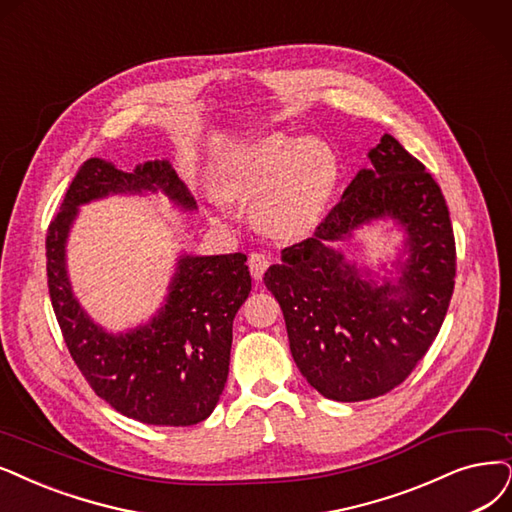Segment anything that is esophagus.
<instances>
[{
    "label": "esophagus",
    "mask_w": 512,
    "mask_h": 512,
    "mask_svg": "<svg viewBox=\"0 0 512 512\" xmlns=\"http://www.w3.org/2000/svg\"><path fill=\"white\" fill-rule=\"evenodd\" d=\"M268 266H270V259L266 253H251L249 255V270L255 280L263 278V272L268 270Z\"/></svg>",
    "instance_id": "obj_1"
}]
</instances>
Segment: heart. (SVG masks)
Instances as JSON below:
<instances>
[{"label": "heart", "mask_w": 512, "mask_h": 512, "mask_svg": "<svg viewBox=\"0 0 512 512\" xmlns=\"http://www.w3.org/2000/svg\"><path fill=\"white\" fill-rule=\"evenodd\" d=\"M255 215L276 234H301L323 215L337 183L335 151L320 139H255L227 158L219 175L225 196L255 194Z\"/></svg>", "instance_id": "obj_1"}]
</instances>
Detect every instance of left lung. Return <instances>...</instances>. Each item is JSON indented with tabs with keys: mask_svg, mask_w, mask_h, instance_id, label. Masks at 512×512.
Returning <instances> with one entry per match:
<instances>
[{
	"mask_svg": "<svg viewBox=\"0 0 512 512\" xmlns=\"http://www.w3.org/2000/svg\"><path fill=\"white\" fill-rule=\"evenodd\" d=\"M312 238L282 249L263 276L285 314L293 361L333 401H367L403 384L439 335L456 285V238L439 183L392 135L369 151ZM392 216L410 259L396 286L361 281L328 249L354 226Z\"/></svg>",
	"mask_w": 512,
	"mask_h": 512,
	"instance_id": "1",
	"label": "left lung"
}]
</instances>
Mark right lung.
<instances>
[{
	"instance_id": "obj_1",
	"label": "right lung",
	"mask_w": 512,
	"mask_h": 512,
	"mask_svg": "<svg viewBox=\"0 0 512 512\" xmlns=\"http://www.w3.org/2000/svg\"><path fill=\"white\" fill-rule=\"evenodd\" d=\"M156 189L183 208L196 206L166 160L139 164L132 173L101 158L86 160L48 227V291L69 354L97 396L143 424L192 426L213 413L230 371L234 316L251 293L246 255L181 257L164 308L126 335L92 323L65 270V242L80 204Z\"/></svg>"
}]
</instances>
